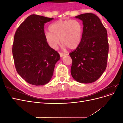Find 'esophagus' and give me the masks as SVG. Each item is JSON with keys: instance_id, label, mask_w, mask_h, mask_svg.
<instances>
[{"instance_id": "1", "label": "esophagus", "mask_w": 123, "mask_h": 123, "mask_svg": "<svg viewBox=\"0 0 123 123\" xmlns=\"http://www.w3.org/2000/svg\"><path fill=\"white\" fill-rule=\"evenodd\" d=\"M59 54H60V56H61V57H62L64 56H65V55H67L66 54L63 53H59Z\"/></svg>"}]
</instances>
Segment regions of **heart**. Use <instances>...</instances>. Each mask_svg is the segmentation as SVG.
<instances>
[{
  "instance_id": "heart-1",
  "label": "heart",
  "mask_w": 123,
  "mask_h": 123,
  "mask_svg": "<svg viewBox=\"0 0 123 123\" xmlns=\"http://www.w3.org/2000/svg\"><path fill=\"white\" fill-rule=\"evenodd\" d=\"M50 31L46 32L44 37L49 46L56 49L60 43V39L64 49L77 48L81 42L83 26L77 20H58L52 24Z\"/></svg>"
}]
</instances>
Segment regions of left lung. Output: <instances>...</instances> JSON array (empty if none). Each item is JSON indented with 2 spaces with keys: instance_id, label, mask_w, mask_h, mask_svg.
<instances>
[{
  "instance_id": "left-lung-1",
  "label": "left lung",
  "mask_w": 123,
  "mask_h": 123,
  "mask_svg": "<svg viewBox=\"0 0 123 123\" xmlns=\"http://www.w3.org/2000/svg\"><path fill=\"white\" fill-rule=\"evenodd\" d=\"M83 21L81 42L69 54L72 59L71 74L80 83L94 82L106 68L109 44L107 32L99 18L92 13L75 17Z\"/></svg>"
}]
</instances>
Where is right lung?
Instances as JSON below:
<instances>
[{
  "label": "right lung",
  "mask_w": 123,
  "mask_h": 123,
  "mask_svg": "<svg viewBox=\"0 0 123 123\" xmlns=\"http://www.w3.org/2000/svg\"><path fill=\"white\" fill-rule=\"evenodd\" d=\"M33 14L18 28L14 35L12 53L17 73L27 83L35 86L48 84L60 59L44 37V25L53 20Z\"/></svg>",
  "instance_id": "1"
}]
</instances>
